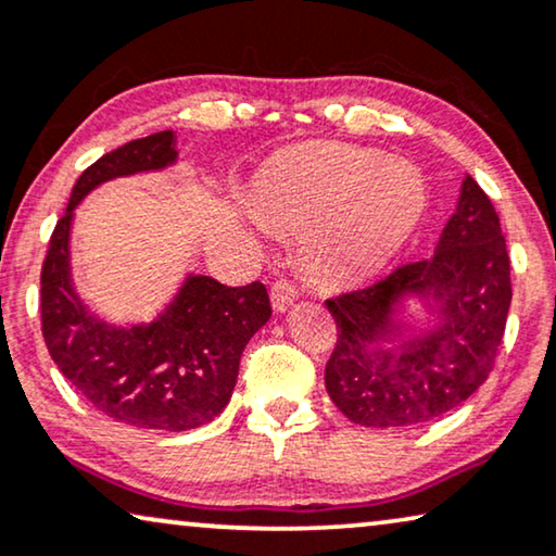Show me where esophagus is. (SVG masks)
I'll return each instance as SVG.
<instances>
[{"label":"esophagus","instance_id":"esophagus-1","mask_svg":"<svg viewBox=\"0 0 556 556\" xmlns=\"http://www.w3.org/2000/svg\"><path fill=\"white\" fill-rule=\"evenodd\" d=\"M269 296H271V307H275V312H287L296 302L300 292H296V287L289 279H279L275 281V287H271Z\"/></svg>","mask_w":556,"mask_h":556}]
</instances>
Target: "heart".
<instances>
[{
    "label": "heart",
    "mask_w": 556,
    "mask_h": 556,
    "mask_svg": "<svg viewBox=\"0 0 556 556\" xmlns=\"http://www.w3.org/2000/svg\"><path fill=\"white\" fill-rule=\"evenodd\" d=\"M267 222L302 229L304 269L325 285L372 279L424 222L426 178L408 161L345 143H309L277 155L256 178Z\"/></svg>",
    "instance_id": "1"
}]
</instances>
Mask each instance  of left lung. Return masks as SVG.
<instances>
[{"label": "left lung", "mask_w": 556, "mask_h": 556, "mask_svg": "<svg viewBox=\"0 0 556 556\" xmlns=\"http://www.w3.org/2000/svg\"><path fill=\"white\" fill-rule=\"evenodd\" d=\"M410 301L427 309L418 326L404 319ZM325 304L338 323L325 386L353 424L420 426L458 408L489 378L511 304L494 203L466 176L431 260Z\"/></svg>", "instance_id": "8db88e82"}]
</instances>
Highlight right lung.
<instances>
[{
    "instance_id": "1",
    "label": "right lung",
    "mask_w": 556,
    "mask_h": 556,
    "mask_svg": "<svg viewBox=\"0 0 556 556\" xmlns=\"http://www.w3.org/2000/svg\"><path fill=\"white\" fill-rule=\"evenodd\" d=\"M174 130L130 140L77 178L42 264V334L50 357L92 408L125 426L191 431L226 408L247 342L269 323L267 287L189 275L151 323L92 315L73 285L70 231L80 201L113 178L176 166Z\"/></svg>"
}]
</instances>
